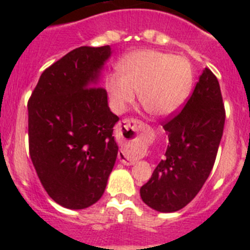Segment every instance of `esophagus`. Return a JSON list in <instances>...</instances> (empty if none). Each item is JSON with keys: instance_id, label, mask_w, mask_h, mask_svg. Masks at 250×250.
I'll list each match as a JSON object with an SVG mask.
<instances>
[{"instance_id": "34e87169", "label": "esophagus", "mask_w": 250, "mask_h": 250, "mask_svg": "<svg viewBox=\"0 0 250 250\" xmlns=\"http://www.w3.org/2000/svg\"><path fill=\"white\" fill-rule=\"evenodd\" d=\"M139 125H140V123H139V121H136V120H124L123 124H120L119 130H121L123 127H125L126 130H129V127L136 129V127H139ZM119 161H120L121 164H124V165H134V164H135V161H132V160H130L129 158H126L124 152H119Z\"/></svg>"}]
</instances>
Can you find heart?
Returning <instances> with one entry per match:
<instances>
[{"mask_svg": "<svg viewBox=\"0 0 250 250\" xmlns=\"http://www.w3.org/2000/svg\"><path fill=\"white\" fill-rule=\"evenodd\" d=\"M121 75H111L106 89L112 106L123 112L135 100L150 115L164 118L174 114L191 91L194 71L185 57L156 50L135 51L124 59Z\"/></svg>", "mask_w": 250, "mask_h": 250, "instance_id": "obj_1", "label": "heart"}]
</instances>
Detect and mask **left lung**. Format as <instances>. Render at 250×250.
Segmentation results:
<instances>
[{
  "label": "left lung",
  "mask_w": 250,
  "mask_h": 250,
  "mask_svg": "<svg viewBox=\"0 0 250 250\" xmlns=\"http://www.w3.org/2000/svg\"><path fill=\"white\" fill-rule=\"evenodd\" d=\"M224 123L219 83L205 68L184 109L163 125L169 138L165 158L140 188L147 207L173 213L195 198L213 169Z\"/></svg>",
  "instance_id": "8db88e82"
}]
</instances>
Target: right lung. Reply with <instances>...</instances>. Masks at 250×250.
<instances>
[{
    "label": "right lung",
    "instance_id": "right-lung-1",
    "mask_svg": "<svg viewBox=\"0 0 250 250\" xmlns=\"http://www.w3.org/2000/svg\"><path fill=\"white\" fill-rule=\"evenodd\" d=\"M110 46H81L47 67L27 104L30 156L52 200L85 209L103 196L119 146L107 92L99 87Z\"/></svg>",
    "mask_w": 250,
    "mask_h": 250
}]
</instances>
